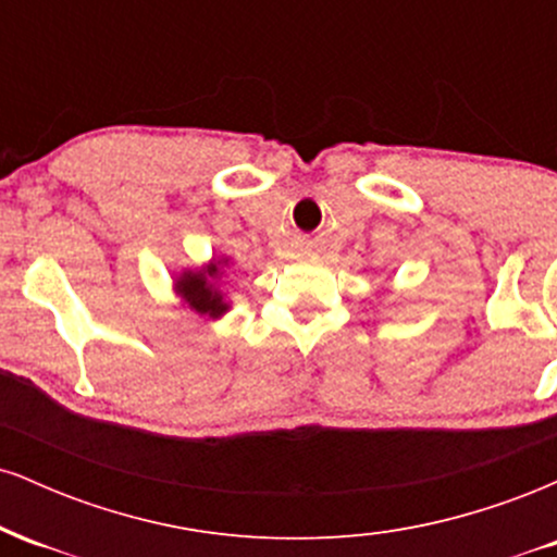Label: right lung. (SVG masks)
Here are the masks:
<instances>
[{
	"mask_svg": "<svg viewBox=\"0 0 557 557\" xmlns=\"http://www.w3.org/2000/svg\"><path fill=\"white\" fill-rule=\"evenodd\" d=\"M222 267H227V259H214L209 267L201 270H185L175 280V293L181 296L198 317L220 319L230 309V304L222 296L216 283L222 280Z\"/></svg>",
	"mask_w": 557,
	"mask_h": 557,
	"instance_id": "1",
	"label": "right lung"
}]
</instances>
